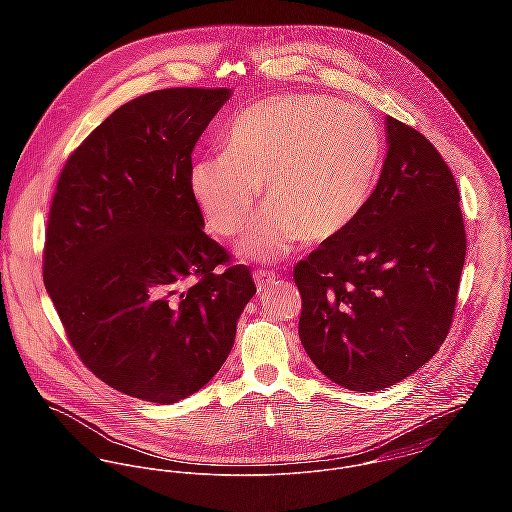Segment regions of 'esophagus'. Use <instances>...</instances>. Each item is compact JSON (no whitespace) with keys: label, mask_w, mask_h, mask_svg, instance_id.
I'll return each mask as SVG.
<instances>
[{"label":"esophagus","mask_w":512,"mask_h":512,"mask_svg":"<svg viewBox=\"0 0 512 512\" xmlns=\"http://www.w3.org/2000/svg\"><path fill=\"white\" fill-rule=\"evenodd\" d=\"M254 282H256L258 292H262V290H266L270 284L276 282V274H274V272H268V270H256V272H254Z\"/></svg>","instance_id":"1"}]
</instances>
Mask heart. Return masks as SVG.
I'll return each mask as SVG.
<instances>
[{
	"label": "heart",
	"instance_id": "1",
	"mask_svg": "<svg viewBox=\"0 0 512 512\" xmlns=\"http://www.w3.org/2000/svg\"><path fill=\"white\" fill-rule=\"evenodd\" d=\"M224 151L203 153L189 189L211 226L236 234L260 195L270 205L248 224L238 252L274 262L305 236L341 234L365 207L380 138L368 112L333 96H272L246 106L220 134Z\"/></svg>",
	"mask_w": 512,
	"mask_h": 512
}]
</instances>
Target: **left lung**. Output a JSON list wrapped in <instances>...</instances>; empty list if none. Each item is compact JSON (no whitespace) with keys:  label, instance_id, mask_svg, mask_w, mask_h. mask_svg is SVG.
Returning a JSON list of instances; mask_svg holds the SVG:
<instances>
[{"label":"left lung","instance_id":"left-lung-1","mask_svg":"<svg viewBox=\"0 0 512 512\" xmlns=\"http://www.w3.org/2000/svg\"><path fill=\"white\" fill-rule=\"evenodd\" d=\"M384 120L386 159L359 217L293 270L305 353L355 392L384 390L438 353L467 248L459 191L438 149Z\"/></svg>","mask_w":512,"mask_h":512}]
</instances>
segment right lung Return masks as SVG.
Segmentation results:
<instances>
[{
    "mask_svg": "<svg viewBox=\"0 0 512 512\" xmlns=\"http://www.w3.org/2000/svg\"><path fill=\"white\" fill-rule=\"evenodd\" d=\"M230 88H165L110 114L69 157L53 197L43 280L80 361L155 404L224 365L256 286L205 234L191 153ZM196 282L189 287L188 282Z\"/></svg>",
    "mask_w": 512,
    "mask_h": 512,
    "instance_id": "1",
    "label": "right lung"
}]
</instances>
